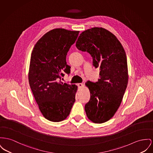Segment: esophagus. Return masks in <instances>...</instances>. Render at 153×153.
I'll list each match as a JSON object with an SVG mask.
<instances>
[{"mask_svg": "<svg viewBox=\"0 0 153 153\" xmlns=\"http://www.w3.org/2000/svg\"><path fill=\"white\" fill-rule=\"evenodd\" d=\"M77 85V86H78V87L79 88H81L84 86V84L83 83H78Z\"/></svg>", "mask_w": 153, "mask_h": 153, "instance_id": "obj_1", "label": "esophagus"}]
</instances>
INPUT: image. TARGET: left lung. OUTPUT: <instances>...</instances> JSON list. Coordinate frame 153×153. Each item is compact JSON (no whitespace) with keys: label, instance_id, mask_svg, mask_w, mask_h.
Masks as SVG:
<instances>
[{"label":"left lung","instance_id":"8db88e82","mask_svg":"<svg viewBox=\"0 0 153 153\" xmlns=\"http://www.w3.org/2000/svg\"><path fill=\"white\" fill-rule=\"evenodd\" d=\"M76 46L80 51L88 52L92 57L93 65L100 70L98 81L85 83L91 94L85 105L87 116L93 123H105L116 113L127 87L125 50L115 35L103 27L82 32Z\"/></svg>","mask_w":153,"mask_h":153}]
</instances>
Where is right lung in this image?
Returning a JSON list of instances; mask_svg holds the SVG:
<instances>
[{"label": "right lung", "mask_w": 153, "mask_h": 153, "mask_svg": "<svg viewBox=\"0 0 153 153\" xmlns=\"http://www.w3.org/2000/svg\"><path fill=\"white\" fill-rule=\"evenodd\" d=\"M79 31L51 30L36 43L31 54L29 83L40 111L49 121L59 122L69 115L77 86L61 81L71 66L66 57Z\"/></svg>", "instance_id": "obj_1"}]
</instances>
